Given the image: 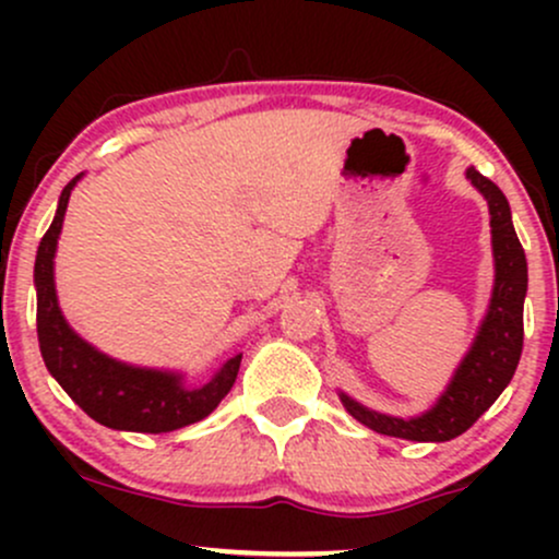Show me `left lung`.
Listing matches in <instances>:
<instances>
[{"label": "left lung", "instance_id": "8db88e82", "mask_svg": "<svg viewBox=\"0 0 559 559\" xmlns=\"http://www.w3.org/2000/svg\"><path fill=\"white\" fill-rule=\"evenodd\" d=\"M467 178L486 197L491 213V243L497 262V281L489 305V316L480 325L476 344L467 352L457 376L449 383L439 404L420 418L402 420L378 415L355 400L342 394L344 407L352 418L373 428L383 436L409 441H449L465 433L486 409L497 402L507 383L515 376L523 352V299L528 288V265L525 252L512 228L510 204L499 186L480 176L476 168H467Z\"/></svg>", "mask_w": 559, "mask_h": 559}]
</instances>
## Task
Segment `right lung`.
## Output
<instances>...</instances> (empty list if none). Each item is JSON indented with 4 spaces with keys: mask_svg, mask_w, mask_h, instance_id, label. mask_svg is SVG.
Masks as SVG:
<instances>
[{
    "mask_svg": "<svg viewBox=\"0 0 559 559\" xmlns=\"http://www.w3.org/2000/svg\"><path fill=\"white\" fill-rule=\"evenodd\" d=\"M75 181L79 178H73L62 189L52 226L44 234L36 252V331L44 365L57 378V383L68 391L70 400L79 404L88 418L107 428L168 433L207 418L234 386L241 355L230 357L210 383L189 389L183 386L181 378L173 373L141 370L110 360L75 336L62 318L60 307H57L52 260Z\"/></svg>",
    "mask_w": 559,
    "mask_h": 559,
    "instance_id": "obj_1",
    "label": "right lung"
}]
</instances>
